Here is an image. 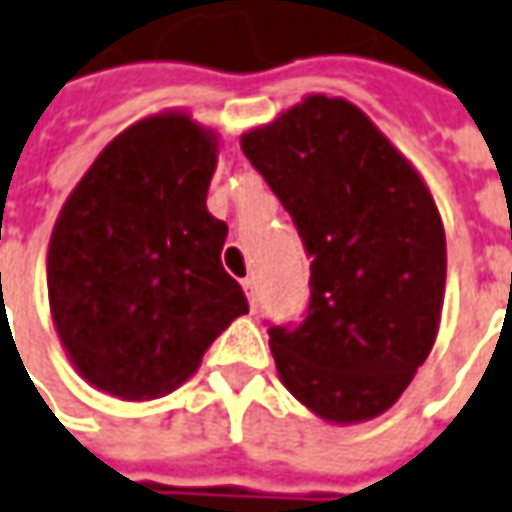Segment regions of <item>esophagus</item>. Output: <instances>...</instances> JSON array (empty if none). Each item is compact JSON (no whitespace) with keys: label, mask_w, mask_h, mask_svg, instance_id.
I'll return each instance as SVG.
<instances>
[{"label":"esophagus","mask_w":512,"mask_h":512,"mask_svg":"<svg viewBox=\"0 0 512 512\" xmlns=\"http://www.w3.org/2000/svg\"><path fill=\"white\" fill-rule=\"evenodd\" d=\"M243 285V294H246V300H249V305H252V311L257 308V280L255 277H246V280H241Z\"/></svg>","instance_id":"1"}]
</instances>
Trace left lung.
<instances>
[{"instance_id": "obj_1", "label": "left lung", "mask_w": 512, "mask_h": 512, "mask_svg": "<svg viewBox=\"0 0 512 512\" xmlns=\"http://www.w3.org/2000/svg\"><path fill=\"white\" fill-rule=\"evenodd\" d=\"M241 148L311 257L308 314L269 328L280 381L330 423L378 417L440 325L446 232L429 187L342 97H305Z\"/></svg>"}]
</instances>
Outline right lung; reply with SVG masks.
Listing matches in <instances>:
<instances>
[{
    "instance_id": "1",
    "label": "right lung",
    "mask_w": 512,
    "mask_h": 512,
    "mask_svg": "<svg viewBox=\"0 0 512 512\" xmlns=\"http://www.w3.org/2000/svg\"><path fill=\"white\" fill-rule=\"evenodd\" d=\"M215 134L168 111L100 151L55 221L47 291L75 370L123 401L159 398L196 373L249 311L221 266L227 224L207 212Z\"/></svg>"
}]
</instances>
